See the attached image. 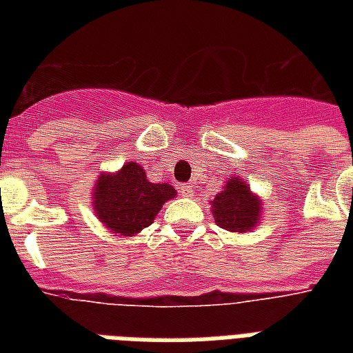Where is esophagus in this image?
<instances>
[{
  "label": "esophagus",
  "mask_w": 353,
  "mask_h": 353,
  "mask_svg": "<svg viewBox=\"0 0 353 353\" xmlns=\"http://www.w3.org/2000/svg\"><path fill=\"white\" fill-rule=\"evenodd\" d=\"M179 192H181V196H185V198H190V196H192V185H190V183H183V185H179Z\"/></svg>",
  "instance_id": "esophagus-1"
}]
</instances>
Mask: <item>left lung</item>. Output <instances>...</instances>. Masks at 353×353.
I'll return each mask as SVG.
<instances>
[{"mask_svg":"<svg viewBox=\"0 0 353 353\" xmlns=\"http://www.w3.org/2000/svg\"><path fill=\"white\" fill-rule=\"evenodd\" d=\"M212 214L216 225L231 232H249L260 223L262 201L251 187L240 177L227 181L220 194L212 201Z\"/></svg>","mask_w":353,"mask_h":353,"instance_id":"8db88e82","label":"left lung"}]
</instances>
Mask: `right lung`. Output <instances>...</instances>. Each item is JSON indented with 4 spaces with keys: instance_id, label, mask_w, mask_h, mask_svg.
<instances>
[{
    "instance_id": "add662e5",
    "label": "right lung",
    "mask_w": 353,
    "mask_h": 353,
    "mask_svg": "<svg viewBox=\"0 0 353 353\" xmlns=\"http://www.w3.org/2000/svg\"><path fill=\"white\" fill-rule=\"evenodd\" d=\"M176 194L168 183H150L143 166L130 161L119 172L97 177L93 209L113 234L135 236L154 223L161 207Z\"/></svg>"
}]
</instances>
